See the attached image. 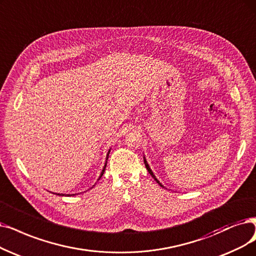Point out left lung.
Here are the masks:
<instances>
[{
	"mask_svg": "<svg viewBox=\"0 0 256 256\" xmlns=\"http://www.w3.org/2000/svg\"><path fill=\"white\" fill-rule=\"evenodd\" d=\"M144 164H145V166H146V168H147L148 172L150 173V176H152L153 178H154V180H156V182L158 184V185H160V187H162V188H165V189H167L166 187H164V186H162V182H160V180H158L156 178V176H154V173H153V171L151 170V168H150V166H149V164H148V162H147V160H146V158H145V156H144Z\"/></svg>",
	"mask_w": 256,
	"mask_h": 256,
	"instance_id": "8db88e82",
	"label": "left lung"
}]
</instances>
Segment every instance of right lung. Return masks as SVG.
<instances>
[{
  "instance_id": "1",
  "label": "right lung",
  "mask_w": 256,
  "mask_h": 256,
  "mask_svg": "<svg viewBox=\"0 0 256 256\" xmlns=\"http://www.w3.org/2000/svg\"><path fill=\"white\" fill-rule=\"evenodd\" d=\"M110 150H111V148L108 150V152H107V156H106V160H105V165H104V167H103V169H102V171H100V176H98V180L103 176V174H104V172H105V169H106V166H107V160H108V158H109V153H110ZM96 185V184H94ZM94 186L92 187H90L88 190H90V189H92L94 188ZM87 191V190H86ZM86 191H84V192H86ZM51 193H54V194H56V196H78V193H74V194H64V193H56V192H51Z\"/></svg>"
}]
</instances>
